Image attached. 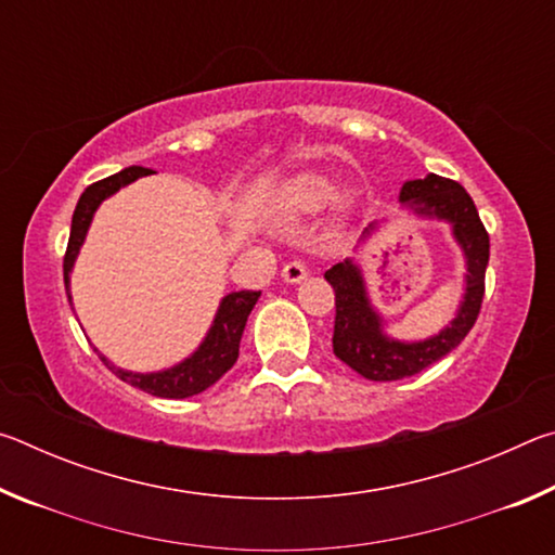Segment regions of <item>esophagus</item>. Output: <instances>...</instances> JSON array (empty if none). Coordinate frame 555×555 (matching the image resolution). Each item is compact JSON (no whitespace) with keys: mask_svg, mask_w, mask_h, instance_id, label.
I'll use <instances>...</instances> for the list:
<instances>
[{"mask_svg":"<svg viewBox=\"0 0 555 555\" xmlns=\"http://www.w3.org/2000/svg\"><path fill=\"white\" fill-rule=\"evenodd\" d=\"M306 276H308V271L304 264H300V261H288L284 271H281V279H284L286 284H300Z\"/></svg>","mask_w":555,"mask_h":555,"instance_id":"obj_1","label":"esophagus"}]
</instances>
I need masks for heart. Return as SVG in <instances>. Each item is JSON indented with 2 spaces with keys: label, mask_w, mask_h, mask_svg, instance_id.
I'll list each match as a JSON object with an SVG mask.
<instances>
[{
  "label": "heart",
  "mask_w": 555,
  "mask_h": 555,
  "mask_svg": "<svg viewBox=\"0 0 555 555\" xmlns=\"http://www.w3.org/2000/svg\"><path fill=\"white\" fill-rule=\"evenodd\" d=\"M335 198L337 185L333 181H327L323 176H306L291 191L286 210L291 215H298V218H308V215L323 212Z\"/></svg>",
  "instance_id": "heart-1"
}]
</instances>
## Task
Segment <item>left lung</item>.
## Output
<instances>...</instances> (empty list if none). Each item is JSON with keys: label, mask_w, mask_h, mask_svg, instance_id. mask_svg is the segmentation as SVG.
<instances>
[{"label": "left lung", "mask_w": 555, "mask_h": 555, "mask_svg": "<svg viewBox=\"0 0 555 555\" xmlns=\"http://www.w3.org/2000/svg\"><path fill=\"white\" fill-rule=\"evenodd\" d=\"M399 203L413 218L438 220L450 228V237L463 251L465 281L463 298L436 335L424 340H399L387 333V315L372 304L367 276L354 257L337 261L325 271V281L335 291V333L333 352L347 367L370 382H397L424 372L440 357L453 352L475 325L485 296V271L490 261V237L467 191L455 181L428 173L418 181H406L399 191ZM387 220L372 222L362 232L354 251H362Z\"/></svg>", "instance_id": "obj_1"}]
</instances>
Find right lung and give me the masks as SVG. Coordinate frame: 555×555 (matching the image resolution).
I'll return each instance as SVG.
<instances>
[{"label": "right lung", "mask_w": 555, "mask_h": 555, "mask_svg": "<svg viewBox=\"0 0 555 555\" xmlns=\"http://www.w3.org/2000/svg\"><path fill=\"white\" fill-rule=\"evenodd\" d=\"M152 173H154L152 168L129 166L125 171L105 178V181L92 183L90 188H86V193L80 195V201L75 205V212H73V222H70L68 251H65V259H63L65 294H68L70 304H73L70 274H73L75 259H78L82 244H86L92 218H95L102 201L112 198L119 188L134 183L137 178H144ZM259 296L261 291H232V294L222 296L218 311H215L212 323L201 340V345L195 347L191 354L183 357L181 362H176L166 370H156V372L121 370L109 360V357L102 354L98 347L95 350L100 354V360L107 364L109 372H115L121 382L131 384V387L152 393V397H162V399L195 397V393L212 387V384L218 382L224 372L232 370V364L237 362L244 325H247V318L259 300Z\"/></svg>", "instance_id": "obj_1"}]
</instances>
